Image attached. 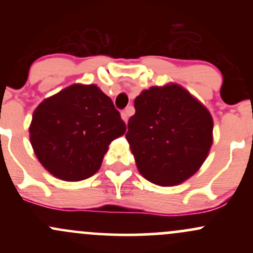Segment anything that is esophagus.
Returning <instances> with one entry per match:
<instances>
[{
    "mask_svg": "<svg viewBox=\"0 0 253 253\" xmlns=\"http://www.w3.org/2000/svg\"><path fill=\"white\" fill-rule=\"evenodd\" d=\"M130 112H132V107H128V108H126L123 113H121V118H123V120L126 124H127V121H128V117H129Z\"/></svg>",
    "mask_w": 253,
    "mask_h": 253,
    "instance_id": "34e87169",
    "label": "esophagus"
}]
</instances>
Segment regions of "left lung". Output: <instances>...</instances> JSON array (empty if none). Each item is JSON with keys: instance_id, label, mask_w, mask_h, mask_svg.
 I'll return each mask as SVG.
<instances>
[{"instance_id": "8db88e82", "label": "left lung", "mask_w": 253, "mask_h": 253, "mask_svg": "<svg viewBox=\"0 0 253 253\" xmlns=\"http://www.w3.org/2000/svg\"><path fill=\"white\" fill-rule=\"evenodd\" d=\"M134 108L126 139L144 178L169 187L193 176L213 144L208 109L173 83L144 90Z\"/></svg>"}]
</instances>
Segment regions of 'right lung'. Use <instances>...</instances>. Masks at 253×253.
<instances>
[{
  "mask_svg": "<svg viewBox=\"0 0 253 253\" xmlns=\"http://www.w3.org/2000/svg\"><path fill=\"white\" fill-rule=\"evenodd\" d=\"M126 132L112 100L95 84H72L34 110L30 139L48 172L63 181L89 178L109 144Z\"/></svg>",
  "mask_w": 253,
  "mask_h": 253,
  "instance_id": "right-lung-1",
  "label": "right lung"
}]
</instances>
